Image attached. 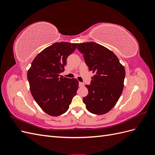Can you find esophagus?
Here are the masks:
<instances>
[{
    "label": "esophagus",
    "mask_w": 155,
    "mask_h": 155,
    "mask_svg": "<svg viewBox=\"0 0 155 155\" xmlns=\"http://www.w3.org/2000/svg\"><path fill=\"white\" fill-rule=\"evenodd\" d=\"M79 87H83L84 86V83L82 82H79Z\"/></svg>",
    "instance_id": "obj_1"
}]
</instances>
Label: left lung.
Instances as JSON below:
<instances>
[{"mask_svg":"<svg viewBox=\"0 0 155 155\" xmlns=\"http://www.w3.org/2000/svg\"><path fill=\"white\" fill-rule=\"evenodd\" d=\"M77 48L83 54L88 70L94 74L90 85H85L88 94L83 98L84 104L92 114H105L122 93L125 68L117 56L104 46L88 42L79 43Z\"/></svg>","mask_w":155,"mask_h":155,"instance_id":"left-lung-1","label":"left lung"}]
</instances>
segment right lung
Here are the masks:
<instances>
[{
	"label": "right lung",
	"instance_id": "right-lung-1",
	"mask_svg": "<svg viewBox=\"0 0 155 155\" xmlns=\"http://www.w3.org/2000/svg\"><path fill=\"white\" fill-rule=\"evenodd\" d=\"M77 43H55L46 48L32 61L27 74L32 96L46 113L53 116L67 112L76 95L78 81L60 76Z\"/></svg>",
	"mask_w": 155,
	"mask_h": 155
}]
</instances>
